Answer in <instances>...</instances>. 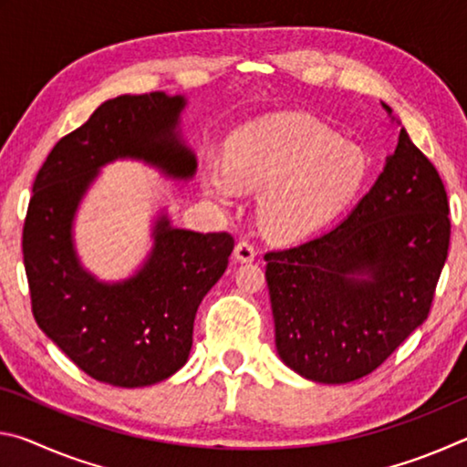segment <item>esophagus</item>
Wrapping results in <instances>:
<instances>
[{
  "label": "esophagus",
  "instance_id": "1",
  "mask_svg": "<svg viewBox=\"0 0 467 467\" xmlns=\"http://www.w3.org/2000/svg\"><path fill=\"white\" fill-rule=\"evenodd\" d=\"M255 255H257V251H255V247H253L251 243H247V241H241V243H236V247H234V259L239 264H249V262H253V259H255Z\"/></svg>",
  "mask_w": 467,
  "mask_h": 467
}]
</instances>
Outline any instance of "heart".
Segmentation results:
<instances>
[{"label": "heart", "mask_w": 467, "mask_h": 467, "mask_svg": "<svg viewBox=\"0 0 467 467\" xmlns=\"http://www.w3.org/2000/svg\"><path fill=\"white\" fill-rule=\"evenodd\" d=\"M223 169L203 171V193L231 208L239 192L262 189V231L278 243H296L321 231L358 195L368 158L311 117L275 115L228 141Z\"/></svg>", "instance_id": "1"}]
</instances>
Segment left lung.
Wrapping results in <instances>:
<instances>
[{"mask_svg":"<svg viewBox=\"0 0 467 467\" xmlns=\"http://www.w3.org/2000/svg\"><path fill=\"white\" fill-rule=\"evenodd\" d=\"M381 105L400 140L375 185L329 233L265 255L275 352L315 383L373 373L429 317L447 259L445 187Z\"/></svg>","mask_w":467,"mask_h":467,"instance_id":"8db88e82","label":"left lung"}]
</instances>
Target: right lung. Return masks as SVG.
<instances>
[{"instance_id": "add662e5", "label": "right lung", "mask_w": 467, "mask_h": 467, "mask_svg": "<svg viewBox=\"0 0 467 467\" xmlns=\"http://www.w3.org/2000/svg\"><path fill=\"white\" fill-rule=\"evenodd\" d=\"M187 97L123 94L59 140L33 185L22 253L43 334L86 375L115 387L161 383L185 365L197 306L220 280L234 241L172 224L167 205L150 218L146 257L128 278L102 280L82 264L76 218L100 171L133 161L187 183L197 156L181 130Z\"/></svg>"}]
</instances>
